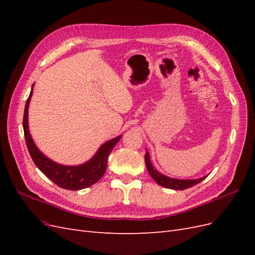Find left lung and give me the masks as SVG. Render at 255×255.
<instances>
[{
  "label": "left lung",
  "instance_id": "obj_1",
  "mask_svg": "<svg viewBox=\"0 0 255 255\" xmlns=\"http://www.w3.org/2000/svg\"><path fill=\"white\" fill-rule=\"evenodd\" d=\"M144 161H145V166H146V170H148L149 174L152 176V179L155 181L160 186H163L165 188L169 189H174V190H184L186 188H190L192 186H195L198 183L203 181L205 176L200 177V179H192V180H181V179H173V177L167 176L163 173H160L157 171L154 166L152 165L151 160H150V154L146 150L145 155H144Z\"/></svg>",
  "mask_w": 255,
  "mask_h": 255
}]
</instances>
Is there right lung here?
Segmentation results:
<instances>
[{"instance_id":"add662e5","label":"right lung","mask_w":255,"mask_h":255,"mask_svg":"<svg viewBox=\"0 0 255 255\" xmlns=\"http://www.w3.org/2000/svg\"><path fill=\"white\" fill-rule=\"evenodd\" d=\"M33 88L28 96V99L25 104L24 116H23V129H24V136L28 152L30 157L34 160L35 165L38 169L49 179L55 183L57 186L69 190H80L87 188L91 185L96 184L106 171L107 158L111 154L114 146L118 143L122 135L115 137L113 139L104 142L96 154L86 163L76 165V166H67L61 165L47 157L44 154L37 148L32 135L29 133L28 128V107L30 98L33 96Z\"/></svg>"}]
</instances>
